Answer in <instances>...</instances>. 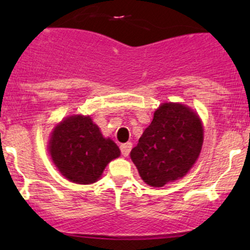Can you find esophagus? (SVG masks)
I'll use <instances>...</instances> for the list:
<instances>
[{"instance_id": "34e87169", "label": "esophagus", "mask_w": 250, "mask_h": 250, "mask_svg": "<svg viewBox=\"0 0 250 250\" xmlns=\"http://www.w3.org/2000/svg\"><path fill=\"white\" fill-rule=\"evenodd\" d=\"M131 147H133V146H131V142H127V143H123V145H121V153H122V155L123 156H128L129 155V153H130V150H131Z\"/></svg>"}]
</instances>
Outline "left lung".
Here are the masks:
<instances>
[{"mask_svg":"<svg viewBox=\"0 0 250 250\" xmlns=\"http://www.w3.org/2000/svg\"><path fill=\"white\" fill-rule=\"evenodd\" d=\"M203 125L193 109L166 102L130 151L141 179L151 187H163L182 179L199 159Z\"/></svg>","mask_w":250,"mask_h":250,"instance_id":"left-lung-1","label":"left lung"}]
</instances>
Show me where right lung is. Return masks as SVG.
<instances>
[{"instance_id":"obj_1","label":"right lung","mask_w":250,"mask_h":250,"mask_svg":"<svg viewBox=\"0 0 250 250\" xmlns=\"http://www.w3.org/2000/svg\"><path fill=\"white\" fill-rule=\"evenodd\" d=\"M49 153L65 179L90 185L121 151L113 140L103 137L90 116L73 115L62 120L51 131Z\"/></svg>"}]
</instances>
